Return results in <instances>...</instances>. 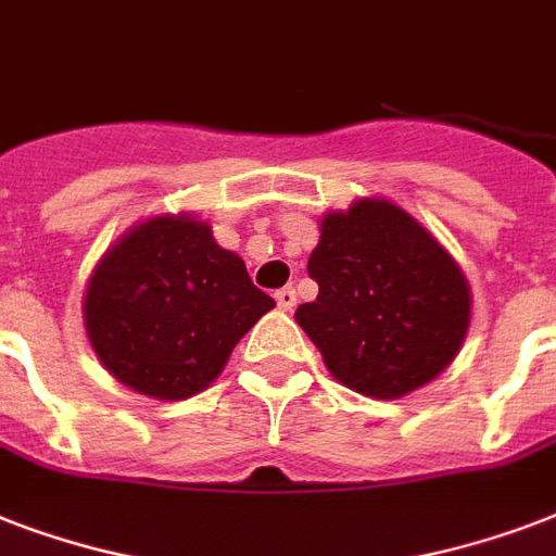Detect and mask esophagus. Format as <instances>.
<instances>
[{
  "label": "esophagus",
  "instance_id": "1",
  "mask_svg": "<svg viewBox=\"0 0 556 556\" xmlns=\"http://www.w3.org/2000/svg\"><path fill=\"white\" fill-rule=\"evenodd\" d=\"M277 305L282 308V312H291L296 305V291L294 288H282V291H277Z\"/></svg>",
  "mask_w": 556,
  "mask_h": 556
}]
</instances>
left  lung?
Returning <instances> with one entry per match:
<instances>
[{
	"instance_id": "obj_1",
	"label": "left lung",
	"mask_w": 556,
	"mask_h": 556,
	"mask_svg": "<svg viewBox=\"0 0 556 556\" xmlns=\"http://www.w3.org/2000/svg\"><path fill=\"white\" fill-rule=\"evenodd\" d=\"M320 286L294 320L323 364L361 395L404 397L453 364L470 329V286L427 227L369 195L320 218L308 256Z\"/></svg>"
}]
</instances>
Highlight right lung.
Instances as JSON below:
<instances>
[{
  "instance_id": "right-lung-1",
  "label": "right lung",
  "mask_w": 556,
  "mask_h": 556,
  "mask_svg": "<svg viewBox=\"0 0 556 556\" xmlns=\"http://www.w3.org/2000/svg\"><path fill=\"white\" fill-rule=\"evenodd\" d=\"M274 305L207 222L161 213L100 256L83 326L112 378L138 395L185 401L222 375L236 343Z\"/></svg>"
}]
</instances>
